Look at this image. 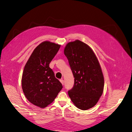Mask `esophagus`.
<instances>
[{"mask_svg": "<svg viewBox=\"0 0 132 132\" xmlns=\"http://www.w3.org/2000/svg\"><path fill=\"white\" fill-rule=\"evenodd\" d=\"M60 81H61V82L62 84V85H64V80L63 79L60 80Z\"/></svg>", "mask_w": 132, "mask_h": 132, "instance_id": "1", "label": "esophagus"}]
</instances>
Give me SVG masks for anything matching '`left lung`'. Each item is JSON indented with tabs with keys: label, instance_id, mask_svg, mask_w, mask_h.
Returning a JSON list of instances; mask_svg holds the SVG:
<instances>
[{
	"label": "left lung",
	"instance_id": "left-lung-1",
	"mask_svg": "<svg viewBox=\"0 0 132 132\" xmlns=\"http://www.w3.org/2000/svg\"><path fill=\"white\" fill-rule=\"evenodd\" d=\"M64 53L74 78L73 88L68 91L69 96L78 109H91L98 102L104 87L98 59L91 48L79 40L68 43Z\"/></svg>",
	"mask_w": 132,
	"mask_h": 132
}]
</instances>
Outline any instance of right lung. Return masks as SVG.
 <instances>
[{"instance_id":"right-lung-1","label":"right lung","mask_w":132,"mask_h":132,"mask_svg":"<svg viewBox=\"0 0 132 132\" xmlns=\"http://www.w3.org/2000/svg\"><path fill=\"white\" fill-rule=\"evenodd\" d=\"M61 45L45 41L36 48L23 71L22 88L31 103L45 108L52 102L63 88L49 64Z\"/></svg>"}]
</instances>
